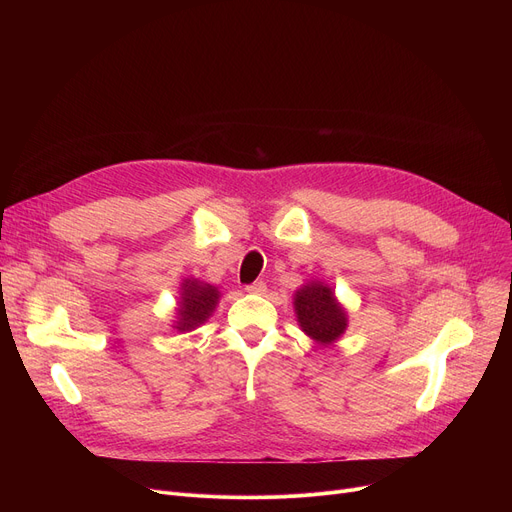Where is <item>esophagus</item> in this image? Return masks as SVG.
Returning a JSON list of instances; mask_svg holds the SVG:
<instances>
[{
  "instance_id": "34e87169",
  "label": "esophagus",
  "mask_w": 512,
  "mask_h": 512,
  "mask_svg": "<svg viewBox=\"0 0 512 512\" xmlns=\"http://www.w3.org/2000/svg\"><path fill=\"white\" fill-rule=\"evenodd\" d=\"M245 290L251 294H265V282H253Z\"/></svg>"
}]
</instances>
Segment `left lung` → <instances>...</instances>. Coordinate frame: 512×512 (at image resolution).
Returning a JSON list of instances; mask_svg holds the SVG:
<instances>
[{
	"label": "left lung",
	"instance_id": "obj_1",
	"mask_svg": "<svg viewBox=\"0 0 512 512\" xmlns=\"http://www.w3.org/2000/svg\"><path fill=\"white\" fill-rule=\"evenodd\" d=\"M299 328L317 346H332L348 328V313L336 299L332 286L321 280L305 282L292 297Z\"/></svg>",
	"mask_w": 512,
	"mask_h": 512
}]
</instances>
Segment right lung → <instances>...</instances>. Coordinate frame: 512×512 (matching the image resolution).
<instances>
[{"mask_svg": "<svg viewBox=\"0 0 512 512\" xmlns=\"http://www.w3.org/2000/svg\"><path fill=\"white\" fill-rule=\"evenodd\" d=\"M178 305L172 321V328L180 334L193 332L213 315L218 307L222 292L218 286L203 282L199 278H184L178 290Z\"/></svg>", "mask_w": 512, "mask_h": 512, "instance_id": "1", "label": "right lung"}]
</instances>
